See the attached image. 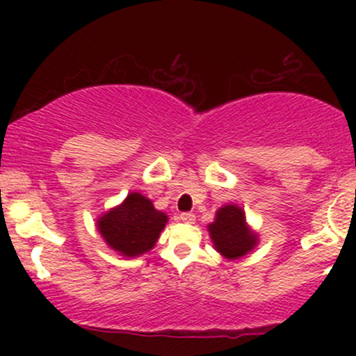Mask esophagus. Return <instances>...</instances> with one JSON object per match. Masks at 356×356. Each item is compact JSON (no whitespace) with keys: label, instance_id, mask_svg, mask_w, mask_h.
Returning <instances> with one entry per match:
<instances>
[{"label":"esophagus","instance_id":"esophagus-1","mask_svg":"<svg viewBox=\"0 0 356 356\" xmlns=\"http://www.w3.org/2000/svg\"><path fill=\"white\" fill-rule=\"evenodd\" d=\"M181 220H182V222H187V224H194L195 216L192 214V212H182Z\"/></svg>","mask_w":356,"mask_h":356}]
</instances>
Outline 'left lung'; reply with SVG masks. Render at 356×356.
Returning <instances> with one entry per match:
<instances>
[{
    "mask_svg": "<svg viewBox=\"0 0 356 356\" xmlns=\"http://www.w3.org/2000/svg\"><path fill=\"white\" fill-rule=\"evenodd\" d=\"M209 232L216 249L229 259L244 256L256 244V236L249 232L244 212L236 206L220 207Z\"/></svg>",
    "mask_w": 356,
    "mask_h": 356,
    "instance_id": "left-lung-1",
    "label": "left lung"
}]
</instances>
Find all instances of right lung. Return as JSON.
Masks as SVG:
<instances>
[{"instance_id": "1", "label": "right lung", "mask_w": 356, "mask_h": 356, "mask_svg": "<svg viewBox=\"0 0 356 356\" xmlns=\"http://www.w3.org/2000/svg\"><path fill=\"white\" fill-rule=\"evenodd\" d=\"M165 222L164 212L155 209L142 194L132 192L122 206L102 216L97 226L110 248L132 257L154 248Z\"/></svg>"}]
</instances>
